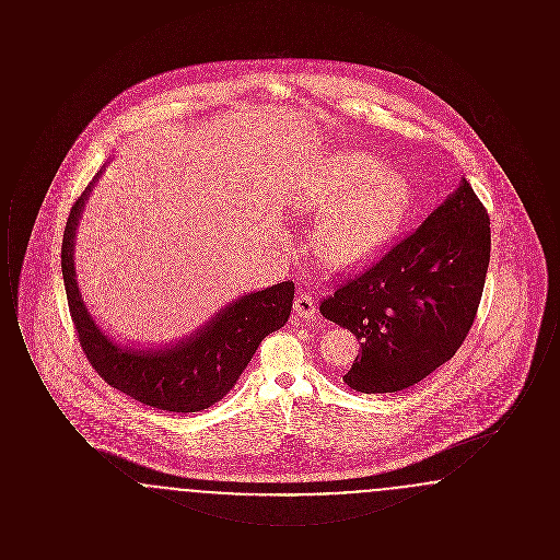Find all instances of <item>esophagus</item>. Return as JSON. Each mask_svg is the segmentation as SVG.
<instances>
[{"label": "esophagus", "mask_w": 560, "mask_h": 560, "mask_svg": "<svg viewBox=\"0 0 560 560\" xmlns=\"http://www.w3.org/2000/svg\"><path fill=\"white\" fill-rule=\"evenodd\" d=\"M293 311L300 319H315L317 317V306H315V300L313 295L308 293H298L295 295V302H293Z\"/></svg>", "instance_id": "34e87169"}]
</instances>
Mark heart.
Returning a JSON list of instances; mask_svg holds the SVG:
<instances>
[{"instance_id": "obj_1", "label": "heart", "mask_w": 560, "mask_h": 560, "mask_svg": "<svg viewBox=\"0 0 560 560\" xmlns=\"http://www.w3.org/2000/svg\"><path fill=\"white\" fill-rule=\"evenodd\" d=\"M298 206L320 212L313 235L320 262L348 270L370 262L395 237L411 195L405 178L380 167L372 155L345 151L302 180Z\"/></svg>"}]
</instances>
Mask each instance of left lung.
<instances>
[{
    "label": "left lung",
    "mask_w": 560,
    "mask_h": 560,
    "mask_svg": "<svg viewBox=\"0 0 560 560\" xmlns=\"http://www.w3.org/2000/svg\"><path fill=\"white\" fill-rule=\"evenodd\" d=\"M489 252V215L464 178L416 233L320 302L361 345L345 384L397 393L447 363L477 317Z\"/></svg>",
    "instance_id": "8db88e82"
}]
</instances>
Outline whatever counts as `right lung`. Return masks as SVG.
<instances>
[{
	"label": "right lung",
	"instance_id": "1",
	"mask_svg": "<svg viewBox=\"0 0 560 560\" xmlns=\"http://www.w3.org/2000/svg\"><path fill=\"white\" fill-rule=\"evenodd\" d=\"M103 170L73 203L62 235V279L69 313L92 368L108 386L144 405L174 413H195L222 399L240 380L268 334L281 329L292 313L293 283L245 293L215 313L192 336L165 348H130L107 336L81 300L75 279V231L85 199Z\"/></svg>",
	"mask_w": 560,
	"mask_h": 560
}]
</instances>
